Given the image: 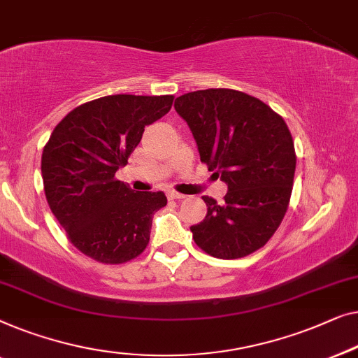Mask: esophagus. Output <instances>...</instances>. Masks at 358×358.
<instances>
[{
	"label": "esophagus",
	"mask_w": 358,
	"mask_h": 358,
	"mask_svg": "<svg viewBox=\"0 0 358 358\" xmlns=\"http://www.w3.org/2000/svg\"><path fill=\"white\" fill-rule=\"evenodd\" d=\"M167 198L169 199H183L185 198V194H181V193H177V191H169L167 193Z\"/></svg>",
	"instance_id": "esophagus-1"
}]
</instances>
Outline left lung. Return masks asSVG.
<instances>
[{
  "instance_id": "1",
  "label": "left lung",
  "mask_w": 358,
  "mask_h": 358,
  "mask_svg": "<svg viewBox=\"0 0 358 358\" xmlns=\"http://www.w3.org/2000/svg\"><path fill=\"white\" fill-rule=\"evenodd\" d=\"M175 110L194 136L201 162L229 188L222 204L203 196L208 214L191 225L194 243L220 259L263 248L284 219L294 186L296 155L284 118L234 89L180 95Z\"/></svg>"
}]
</instances>
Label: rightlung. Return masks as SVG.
<instances>
[{
    "label": "right lung",
    "mask_w": 358,
    "mask_h": 358,
    "mask_svg": "<svg viewBox=\"0 0 358 358\" xmlns=\"http://www.w3.org/2000/svg\"><path fill=\"white\" fill-rule=\"evenodd\" d=\"M173 95H107L71 110L55 127L42 154L48 206L68 238L105 264L134 259L149 243L162 191L134 193L115 178L144 128L170 112Z\"/></svg>",
    "instance_id": "1"
}]
</instances>
